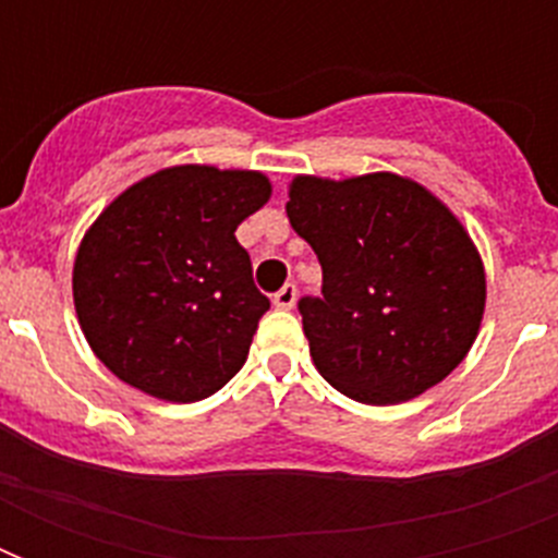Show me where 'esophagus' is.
Returning <instances> with one entry per match:
<instances>
[{
  "label": "esophagus",
  "mask_w": 558,
  "mask_h": 558,
  "mask_svg": "<svg viewBox=\"0 0 558 558\" xmlns=\"http://www.w3.org/2000/svg\"><path fill=\"white\" fill-rule=\"evenodd\" d=\"M295 301H298L295 283H287V287H280L278 292H275V306H278V310H292Z\"/></svg>",
  "instance_id": "esophagus-1"
}]
</instances>
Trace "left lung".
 Here are the masks:
<instances>
[{
  "label": "left lung",
  "mask_w": 558,
  "mask_h": 558,
  "mask_svg": "<svg viewBox=\"0 0 558 558\" xmlns=\"http://www.w3.org/2000/svg\"><path fill=\"white\" fill-rule=\"evenodd\" d=\"M287 214L322 263V295L298 313L332 388L390 405L463 362L484 315V263L432 193L393 173L298 177Z\"/></svg>",
  "instance_id": "8db88e82"
}]
</instances>
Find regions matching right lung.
Masks as SVG:
<instances>
[{
	"mask_svg": "<svg viewBox=\"0 0 558 558\" xmlns=\"http://www.w3.org/2000/svg\"><path fill=\"white\" fill-rule=\"evenodd\" d=\"M269 193L263 173L185 165L142 179L100 214L72 289L83 336L118 379L196 402L243 367L269 298L234 231Z\"/></svg>",
	"mask_w": 558,
	"mask_h": 558,
	"instance_id": "right-lung-1",
	"label": "right lung"
}]
</instances>
